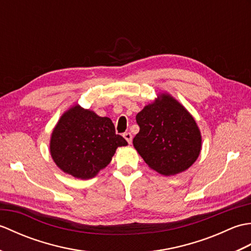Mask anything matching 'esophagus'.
Returning a JSON list of instances; mask_svg holds the SVG:
<instances>
[{
	"label": "esophagus",
	"instance_id": "1",
	"mask_svg": "<svg viewBox=\"0 0 251 251\" xmlns=\"http://www.w3.org/2000/svg\"><path fill=\"white\" fill-rule=\"evenodd\" d=\"M123 137L125 138L127 142L131 143V141H132V136H131L130 132H124V135H123Z\"/></svg>",
	"mask_w": 251,
	"mask_h": 251
}]
</instances>
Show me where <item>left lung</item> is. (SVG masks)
Here are the masks:
<instances>
[{
    "mask_svg": "<svg viewBox=\"0 0 251 251\" xmlns=\"http://www.w3.org/2000/svg\"><path fill=\"white\" fill-rule=\"evenodd\" d=\"M139 132L132 143L152 169L164 176L184 172L200 155L201 136L193 117L163 94L136 115Z\"/></svg>",
    "mask_w": 251,
    "mask_h": 251,
    "instance_id": "8db88e82",
    "label": "left lung"
}]
</instances>
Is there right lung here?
Wrapping results in <instances>:
<instances>
[{"mask_svg": "<svg viewBox=\"0 0 251 251\" xmlns=\"http://www.w3.org/2000/svg\"><path fill=\"white\" fill-rule=\"evenodd\" d=\"M127 146L115 134L109 117L75 105L63 114L54 128L50 154L63 172L79 179H90L108 165L117 147Z\"/></svg>", "mask_w": 251, "mask_h": 251, "instance_id": "1", "label": "right lung"}]
</instances>
